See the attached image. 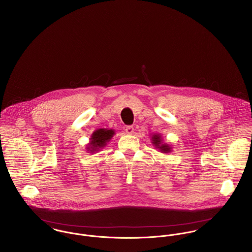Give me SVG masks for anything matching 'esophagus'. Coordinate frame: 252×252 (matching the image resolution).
<instances>
[{
    "label": "esophagus",
    "instance_id": "esophagus-1",
    "mask_svg": "<svg viewBox=\"0 0 252 252\" xmlns=\"http://www.w3.org/2000/svg\"><path fill=\"white\" fill-rule=\"evenodd\" d=\"M125 131H126V133H127L128 135H132V134L134 133L135 129H134V127H133V126H127V127H126V129H125Z\"/></svg>",
    "mask_w": 252,
    "mask_h": 252
}]
</instances>
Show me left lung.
<instances>
[{
	"label": "left lung",
	"instance_id": "obj_1",
	"mask_svg": "<svg viewBox=\"0 0 252 252\" xmlns=\"http://www.w3.org/2000/svg\"><path fill=\"white\" fill-rule=\"evenodd\" d=\"M151 142L152 144L160 150V152H163V153H169L172 151V147L170 145H168L167 144H163L162 143V138L160 135L158 134H154L152 137H151Z\"/></svg>",
	"mask_w": 252,
	"mask_h": 252
}]
</instances>
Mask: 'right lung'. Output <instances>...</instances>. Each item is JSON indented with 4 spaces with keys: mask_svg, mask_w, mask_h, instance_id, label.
I'll return each mask as SVG.
<instances>
[{
    "mask_svg": "<svg viewBox=\"0 0 252 252\" xmlns=\"http://www.w3.org/2000/svg\"><path fill=\"white\" fill-rule=\"evenodd\" d=\"M114 131L111 129H98L95 132H93L90 143L87 144V150L90 153H94L95 151H99L102 147H105L107 143L112 138L114 135Z\"/></svg>",
    "mask_w": 252,
    "mask_h": 252,
    "instance_id": "right-lung-1",
    "label": "right lung"
}]
</instances>
